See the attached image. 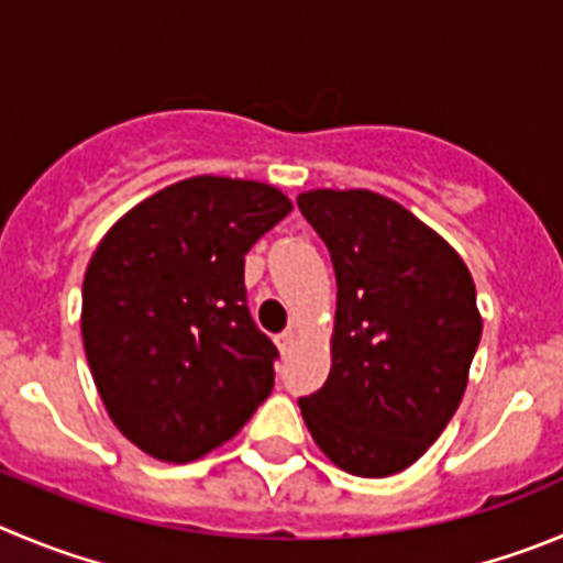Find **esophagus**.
Listing matches in <instances>:
<instances>
[{"label":"esophagus","instance_id":"esophagus-1","mask_svg":"<svg viewBox=\"0 0 563 563\" xmlns=\"http://www.w3.org/2000/svg\"><path fill=\"white\" fill-rule=\"evenodd\" d=\"M294 341H297V330H283V333L277 335V350H280L283 355H288L294 350Z\"/></svg>","mask_w":563,"mask_h":563}]
</instances>
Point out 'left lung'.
Returning a JSON list of instances; mask_svg holds the SVG:
<instances>
[{
    "label": "left lung",
    "mask_w": 563,
    "mask_h": 563,
    "mask_svg": "<svg viewBox=\"0 0 563 563\" xmlns=\"http://www.w3.org/2000/svg\"><path fill=\"white\" fill-rule=\"evenodd\" d=\"M297 205L339 286L328 383L299 411L339 470L388 477L459 411L483 330L475 280L448 241L383 194L313 188Z\"/></svg>",
    "instance_id": "left-lung-1"
}]
</instances>
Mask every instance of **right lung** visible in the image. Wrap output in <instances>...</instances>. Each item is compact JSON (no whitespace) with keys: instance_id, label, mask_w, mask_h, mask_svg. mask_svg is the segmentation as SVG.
<instances>
[{"instance_id":"obj_1","label":"right lung","mask_w":563,"mask_h":563,"mask_svg":"<svg viewBox=\"0 0 563 563\" xmlns=\"http://www.w3.org/2000/svg\"><path fill=\"white\" fill-rule=\"evenodd\" d=\"M288 210L269 183L188 177L99 241L82 346L108 417L152 459H202L275 388L277 346L246 308L244 255Z\"/></svg>"}]
</instances>
